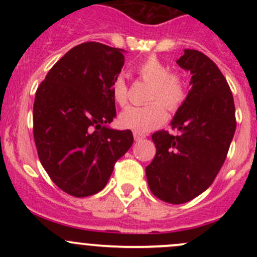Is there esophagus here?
Segmentation results:
<instances>
[{
    "label": "esophagus",
    "instance_id": "1",
    "mask_svg": "<svg viewBox=\"0 0 257 257\" xmlns=\"http://www.w3.org/2000/svg\"><path fill=\"white\" fill-rule=\"evenodd\" d=\"M133 136H134V139H136L137 142L142 141V139L145 138V134L139 133V132H133Z\"/></svg>",
    "mask_w": 257,
    "mask_h": 257
}]
</instances>
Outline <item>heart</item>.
<instances>
[{
    "label": "heart",
    "instance_id": "b5f03b06",
    "mask_svg": "<svg viewBox=\"0 0 257 257\" xmlns=\"http://www.w3.org/2000/svg\"><path fill=\"white\" fill-rule=\"evenodd\" d=\"M136 72L139 78L152 83L148 93V100L152 103L144 107H128L121 112L119 121L124 128L147 133L167 121V109L177 112L184 104L188 95V84L183 74L169 72L167 64L155 56H149L139 62L136 66ZM112 95L116 104L121 107L128 103V84L121 76L114 79Z\"/></svg>",
    "mask_w": 257,
    "mask_h": 257
}]
</instances>
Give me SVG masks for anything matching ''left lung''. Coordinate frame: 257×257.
Masks as SVG:
<instances>
[{
    "mask_svg": "<svg viewBox=\"0 0 257 257\" xmlns=\"http://www.w3.org/2000/svg\"><path fill=\"white\" fill-rule=\"evenodd\" d=\"M177 63L191 73L184 104L172 120V136H152L157 154L145 168L150 191L169 204H184L200 195L221 169L235 129V104L226 79L201 52L185 49Z\"/></svg>",
    "mask_w": 257,
    "mask_h": 257,
    "instance_id": "1",
    "label": "left lung"
}]
</instances>
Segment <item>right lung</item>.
<instances>
[{"mask_svg": "<svg viewBox=\"0 0 257 257\" xmlns=\"http://www.w3.org/2000/svg\"><path fill=\"white\" fill-rule=\"evenodd\" d=\"M123 52L99 42L76 46L36 92L33 137L40 162L52 181L76 198L102 190L133 144L131 131L107 126L115 116L112 84Z\"/></svg>", "mask_w": 257, "mask_h": 257, "instance_id": "right-lung-1", "label": "right lung"}]
</instances>
